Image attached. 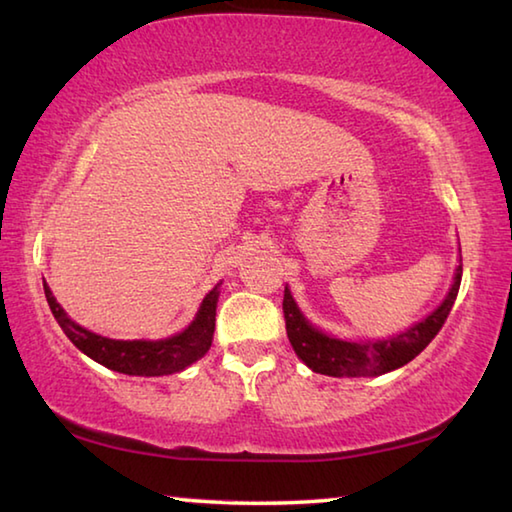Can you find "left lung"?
<instances>
[{
  "mask_svg": "<svg viewBox=\"0 0 512 512\" xmlns=\"http://www.w3.org/2000/svg\"><path fill=\"white\" fill-rule=\"evenodd\" d=\"M463 264L458 266L452 289L431 316H427L406 332L393 336L388 341L377 343H350L329 339L323 332L311 327L305 318H302L300 309L291 298V291L284 289L282 311L284 323H287V336L296 350L298 357L307 363V366L320 372V375L329 377H375L384 375L388 370H395L409 363L411 359L427 348V345L436 339V334L443 329L449 311L454 307V300L458 296V287H461Z\"/></svg>",
  "mask_w": 512,
  "mask_h": 512,
  "instance_id": "8db88e82",
  "label": "left lung"
}]
</instances>
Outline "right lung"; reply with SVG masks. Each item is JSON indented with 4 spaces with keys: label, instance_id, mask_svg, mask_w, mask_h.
Segmentation results:
<instances>
[{
    "label": "right lung",
    "instance_id": "add662e5",
    "mask_svg": "<svg viewBox=\"0 0 512 512\" xmlns=\"http://www.w3.org/2000/svg\"><path fill=\"white\" fill-rule=\"evenodd\" d=\"M45 296L51 314H54L60 329L67 334V339L81 352L88 354L90 359L110 370L124 372V375L160 377L192 366L194 361L201 359L203 354L210 350L219 291L212 289L207 293L201 309H198L196 320L185 329V332L164 341H112L106 339V336L92 334L81 325H76L74 320L65 314L63 307L58 305L54 296H51L47 282Z\"/></svg>",
    "mask_w": 512,
    "mask_h": 512
}]
</instances>
